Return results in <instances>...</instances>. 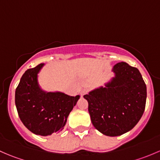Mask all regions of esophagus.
<instances>
[{
	"instance_id": "obj_1",
	"label": "esophagus",
	"mask_w": 160,
	"mask_h": 160,
	"mask_svg": "<svg viewBox=\"0 0 160 160\" xmlns=\"http://www.w3.org/2000/svg\"><path fill=\"white\" fill-rule=\"evenodd\" d=\"M88 91H89V90H88V88H83V89L82 90V91L80 92V95H81V97L84 96L85 94H87V93H88Z\"/></svg>"
}]
</instances>
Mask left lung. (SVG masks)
Wrapping results in <instances>:
<instances>
[{
    "instance_id": "1",
    "label": "left lung",
    "mask_w": 160,
    "mask_h": 160,
    "mask_svg": "<svg viewBox=\"0 0 160 160\" xmlns=\"http://www.w3.org/2000/svg\"><path fill=\"white\" fill-rule=\"evenodd\" d=\"M114 77L105 87L83 98L93 125L108 136H119L132 130L144 113L147 92L139 70L125 62L115 64Z\"/></svg>"
}]
</instances>
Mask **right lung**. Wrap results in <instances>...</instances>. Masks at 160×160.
Returning a JSON list of instances; mask_svg holds the SVG:
<instances>
[{"label":"right lung","mask_w":160,"mask_h":160,"mask_svg":"<svg viewBox=\"0 0 160 160\" xmlns=\"http://www.w3.org/2000/svg\"><path fill=\"white\" fill-rule=\"evenodd\" d=\"M44 65L40 63L22 75L15 90V105L21 121L28 130L35 135L47 136L63 129L80 97L42 89L38 74Z\"/></svg>","instance_id":"add662e5"}]
</instances>
